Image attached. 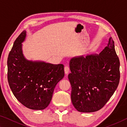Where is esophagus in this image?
<instances>
[{"label":"esophagus","instance_id":"34e87169","mask_svg":"<svg viewBox=\"0 0 127 127\" xmlns=\"http://www.w3.org/2000/svg\"><path fill=\"white\" fill-rule=\"evenodd\" d=\"M64 72H65V74H68V73L69 72V68L68 66H65L64 67Z\"/></svg>","mask_w":127,"mask_h":127}]
</instances>
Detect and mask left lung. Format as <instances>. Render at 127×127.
Wrapping results in <instances>:
<instances>
[{
  "instance_id": "left-lung-1",
  "label": "left lung",
  "mask_w": 127,
  "mask_h": 127,
  "mask_svg": "<svg viewBox=\"0 0 127 127\" xmlns=\"http://www.w3.org/2000/svg\"><path fill=\"white\" fill-rule=\"evenodd\" d=\"M120 62L114 42L98 55L74 57L69 62L71 100L77 110L92 113L99 110L114 93L119 83Z\"/></svg>"
}]
</instances>
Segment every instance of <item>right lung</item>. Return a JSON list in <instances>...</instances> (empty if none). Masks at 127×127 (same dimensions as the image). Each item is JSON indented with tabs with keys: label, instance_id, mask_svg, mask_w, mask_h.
I'll return each instance as SVG.
<instances>
[{
	"label": "right lung",
	"instance_id": "obj_1",
	"mask_svg": "<svg viewBox=\"0 0 127 127\" xmlns=\"http://www.w3.org/2000/svg\"><path fill=\"white\" fill-rule=\"evenodd\" d=\"M26 37L25 30L15 40L8 55V83L15 97L25 106L44 110L50 104L56 85L64 76V65L27 60L22 44Z\"/></svg>",
	"mask_w": 127,
	"mask_h": 127
}]
</instances>
